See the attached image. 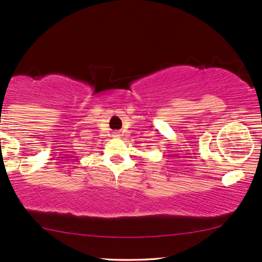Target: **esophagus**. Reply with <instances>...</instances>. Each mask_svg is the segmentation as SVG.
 <instances>
[{"label":"esophagus","mask_w":262,"mask_h":262,"mask_svg":"<svg viewBox=\"0 0 262 262\" xmlns=\"http://www.w3.org/2000/svg\"><path fill=\"white\" fill-rule=\"evenodd\" d=\"M115 137H120V135H115Z\"/></svg>","instance_id":"obj_1"}]
</instances>
